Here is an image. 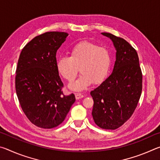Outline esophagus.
Returning a JSON list of instances; mask_svg holds the SVG:
<instances>
[{"label": "esophagus", "mask_w": 160, "mask_h": 160, "mask_svg": "<svg viewBox=\"0 0 160 160\" xmlns=\"http://www.w3.org/2000/svg\"><path fill=\"white\" fill-rule=\"evenodd\" d=\"M85 97L83 95V94H80V93H76L75 94V98H76V99H80L81 98H83V97Z\"/></svg>", "instance_id": "esophagus-1"}]
</instances>
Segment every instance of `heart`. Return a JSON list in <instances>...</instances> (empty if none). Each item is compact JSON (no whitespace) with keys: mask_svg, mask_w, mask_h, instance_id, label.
I'll return each instance as SVG.
<instances>
[{"mask_svg":"<svg viewBox=\"0 0 160 160\" xmlns=\"http://www.w3.org/2000/svg\"><path fill=\"white\" fill-rule=\"evenodd\" d=\"M112 55L105 47H99L90 42H80L70 51V57L61 56L56 62V68L61 76L72 82L78 72L82 75L69 88L75 91L85 90L92 83L102 82L109 75Z\"/></svg>","mask_w":160,"mask_h":160,"instance_id":"obj_1","label":"heart"}]
</instances>
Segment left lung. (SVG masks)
Wrapping results in <instances>:
<instances>
[{"instance_id": "left-lung-1", "label": "left lung", "mask_w": 160, "mask_h": 160, "mask_svg": "<svg viewBox=\"0 0 160 160\" xmlns=\"http://www.w3.org/2000/svg\"><path fill=\"white\" fill-rule=\"evenodd\" d=\"M102 34L112 41L116 61L112 74L91 91L92 115L100 128L114 130L133 113L141 95L142 75L135 48L122 38L107 32Z\"/></svg>"}]
</instances>
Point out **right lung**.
I'll return each mask as SVG.
<instances>
[{
  "mask_svg": "<svg viewBox=\"0 0 160 160\" xmlns=\"http://www.w3.org/2000/svg\"><path fill=\"white\" fill-rule=\"evenodd\" d=\"M68 36L60 32L39 35L23 48L19 58L16 93L27 117L39 128L58 126L75 102L73 94H63V84L56 68V52Z\"/></svg>",
  "mask_w": 160,
  "mask_h": 160,
  "instance_id": "add662e5",
  "label": "right lung"
}]
</instances>
